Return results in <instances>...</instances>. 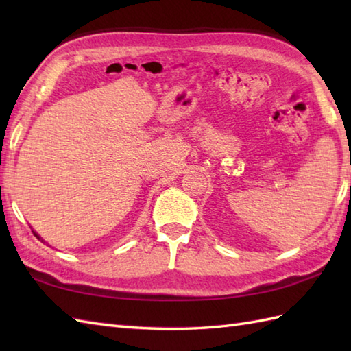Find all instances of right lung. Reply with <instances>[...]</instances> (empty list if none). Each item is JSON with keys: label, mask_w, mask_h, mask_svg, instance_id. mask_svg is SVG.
Masks as SVG:
<instances>
[{"label": "right lung", "mask_w": 351, "mask_h": 351, "mask_svg": "<svg viewBox=\"0 0 351 351\" xmlns=\"http://www.w3.org/2000/svg\"><path fill=\"white\" fill-rule=\"evenodd\" d=\"M33 234H34V235H36V237H37V238H39V240H42V238H40V237H39V235H37V234H36V232H34V230H33ZM42 241H43V240H42Z\"/></svg>", "instance_id": "1"}]
</instances>
